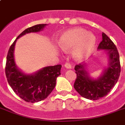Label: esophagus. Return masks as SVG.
Here are the masks:
<instances>
[{
  "label": "esophagus",
  "mask_w": 125,
  "mask_h": 125,
  "mask_svg": "<svg viewBox=\"0 0 125 125\" xmlns=\"http://www.w3.org/2000/svg\"><path fill=\"white\" fill-rule=\"evenodd\" d=\"M64 67H65V68L67 69H71V65L69 64V63H66L64 65Z\"/></svg>",
  "instance_id": "1"
}]
</instances>
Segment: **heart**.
I'll return each instance as SVG.
<instances>
[{"instance_id":"heart-1","label":"heart","mask_w":125,"mask_h":125,"mask_svg":"<svg viewBox=\"0 0 125 125\" xmlns=\"http://www.w3.org/2000/svg\"><path fill=\"white\" fill-rule=\"evenodd\" d=\"M59 47L63 51L71 50V56L76 62L89 58L96 45V38L90 32L79 27L71 28L62 32L58 40Z\"/></svg>"}]
</instances>
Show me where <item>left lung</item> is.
<instances>
[{"instance_id":"obj_1","label":"left lung","mask_w":125,"mask_h":125,"mask_svg":"<svg viewBox=\"0 0 125 125\" xmlns=\"http://www.w3.org/2000/svg\"><path fill=\"white\" fill-rule=\"evenodd\" d=\"M103 41L97 48L103 51L108 56V64L97 78L90 75L87 64L76 65L74 70L76 78L74 89L82 97L89 100H98L104 97L116 84L120 75L121 66L119 55L115 45L104 34H102Z\"/></svg>"}]
</instances>
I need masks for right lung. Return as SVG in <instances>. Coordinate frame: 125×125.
<instances>
[{"instance_id": "right-lung-1", "label": "right lung", "mask_w": 125, "mask_h": 125, "mask_svg": "<svg viewBox=\"0 0 125 125\" xmlns=\"http://www.w3.org/2000/svg\"><path fill=\"white\" fill-rule=\"evenodd\" d=\"M47 24H40L26 28L16 38L9 49L6 58V75L8 82L15 93L28 103H38L44 100L55 87L57 77L60 75L61 65L43 67L32 74L23 72L17 66L14 51L17 40L28 33L43 30Z\"/></svg>"}]
</instances>
